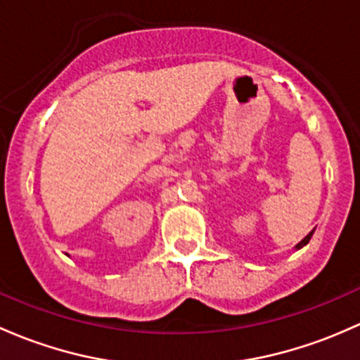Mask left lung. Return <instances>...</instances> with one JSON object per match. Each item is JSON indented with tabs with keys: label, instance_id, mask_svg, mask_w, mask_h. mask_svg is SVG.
<instances>
[{
	"label": "left lung",
	"instance_id": "1",
	"mask_svg": "<svg viewBox=\"0 0 360 360\" xmlns=\"http://www.w3.org/2000/svg\"><path fill=\"white\" fill-rule=\"evenodd\" d=\"M312 233H314V231H312ZM312 233H309V234H307V236H305V238H304V240H302V241H300V243H298V245H297V247H295V248H297V250H300L302 247H305V245H307V243H309V241H310V238H312Z\"/></svg>",
	"mask_w": 360,
	"mask_h": 360
}]
</instances>
